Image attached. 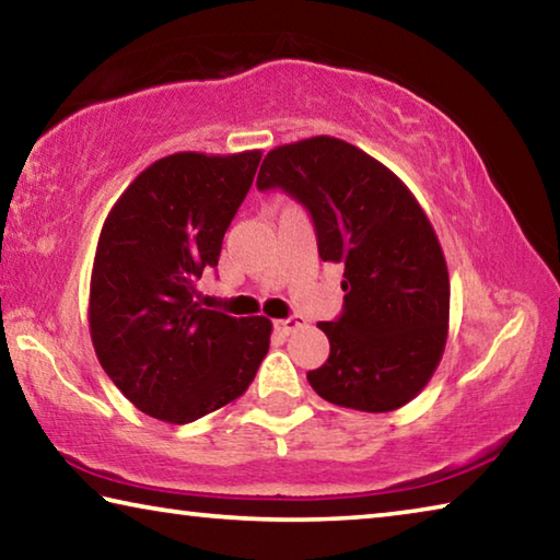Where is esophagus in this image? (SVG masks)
<instances>
[{
    "instance_id": "obj_1",
    "label": "esophagus",
    "mask_w": 560,
    "mask_h": 560,
    "mask_svg": "<svg viewBox=\"0 0 560 560\" xmlns=\"http://www.w3.org/2000/svg\"><path fill=\"white\" fill-rule=\"evenodd\" d=\"M303 324H306V318H303V316H289V318L273 320V328H277L281 336H289V334H291V330H296V328H301Z\"/></svg>"
}]
</instances>
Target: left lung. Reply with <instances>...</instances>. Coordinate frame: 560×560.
<instances>
[{"instance_id": "obj_1", "label": "left lung", "mask_w": 560, "mask_h": 560, "mask_svg": "<svg viewBox=\"0 0 560 560\" xmlns=\"http://www.w3.org/2000/svg\"><path fill=\"white\" fill-rule=\"evenodd\" d=\"M257 187L283 189L306 207L318 257L343 267V311L318 324L330 353L308 371L311 387L363 412L410 402L440 365L450 320L447 261L410 189L330 136L273 148Z\"/></svg>"}]
</instances>
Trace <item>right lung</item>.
Here are the masks:
<instances>
[{"mask_svg": "<svg viewBox=\"0 0 560 560\" xmlns=\"http://www.w3.org/2000/svg\"><path fill=\"white\" fill-rule=\"evenodd\" d=\"M259 160V150L167 155L132 179L103 222L91 340L118 390L158 420L187 424L230 405L269 350V318H234L197 301Z\"/></svg>", "mask_w": 560, "mask_h": 560, "instance_id": "obj_1", "label": "right lung"}]
</instances>
